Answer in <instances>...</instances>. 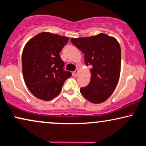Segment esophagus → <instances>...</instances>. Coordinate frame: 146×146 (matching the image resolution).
<instances>
[{"label":"esophagus","instance_id":"obj_1","mask_svg":"<svg viewBox=\"0 0 146 146\" xmlns=\"http://www.w3.org/2000/svg\"><path fill=\"white\" fill-rule=\"evenodd\" d=\"M78 74H79L78 69H76L74 72H73V75H74L75 77H77V75H78Z\"/></svg>","mask_w":146,"mask_h":146}]
</instances>
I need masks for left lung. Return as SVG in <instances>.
Segmentation results:
<instances>
[{"instance_id":"1","label":"left lung","mask_w":146,"mask_h":146,"mask_svg":"<svg viewBox=\"0 0 146 146\" xmlns=\"http://www.w3.org/2000/svg\"><path fill=\"white\" fill-rule=\"evenodd\" d=\"M73 44L84 54L86 65H91V79L80 92L94 104L106 100L115 90L121 73V52L114 37L105 34L86 38H71Z\"/></svg>"}]
</instances>
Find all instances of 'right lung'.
I'll return each mask as SVG.
<instances>
[{
	"label": "right lung",
	"mask_w": 146,
	"mask_h": 146,
	"mask_svg": "<svg viewBox=\"0 0 146 146\" xmlns=\"http://www.w3.org/2000/svg\"><path fill=\"white\" fill-rule=\"evenodd\" d=\"M69 38L42 32L27 42L22 52L23 79L31 93L48 101L59 94L66 79L71 77L64 71L59 55Z\"/></svg>",
	"instance_id": "1"
}]
</instances>
